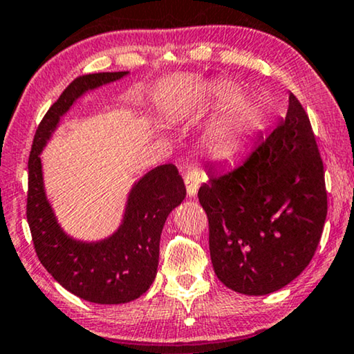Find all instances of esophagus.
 <instances>
[{
  "label": "esophagus",
  "mask_w": 354,
  "mask_h": 354,
  "mask_svg": "<svg viewBox=\"0 0 354 354\" xmlns=\"http://www.w3.org/2000/svg\"><path fill=\"white\" fill-rule=\"evenodd\" d=\"M199 182H201V178H199V174L194 171V169H188L187 174H185V187H187V194L189 198L196 196L198 188H199Z\"/></svg>",
  "instance_id": "34e87169"
}]
</instances>
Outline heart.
I'll use <instances>...</instances> for the list:
<instances>
[{
    "label": "heart",
    "mask_w": 354,
    "mask_h": 354,
    "mask_svg": "<svg viewBox=\"0 0 354 354\" xmlns=\"http://www.w3.org/2000/svg\"><path fill=\"white\" fill-rule=\"evenodd\" d=\"M238 86L230 81H217L207 88L209 100L214 105L230 102L204 137V147L214 160H230L238 155L266 122L268 110L265 102L257 95H238Z\"/></svg>",
    "instance_id": "b5f03b06"
}]
</instances>
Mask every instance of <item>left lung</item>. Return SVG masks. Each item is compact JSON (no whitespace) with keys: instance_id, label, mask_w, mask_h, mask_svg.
Listing matches in <instances>:
<instances>
[{"instance_id":"1","label":"left lung","mask_w":354,"mask_h":354,"mask_svg":"<svg viewBox=\"0 0 354 354\" xmlns=\"http://www.w3.org/2000/svg\"><path fill=\"white\" fill-rule=\"evenodd\" d=\"M198 198L209 218L214 271L227 288L266 295L308 266L327 193L308 115L294 94L284 120L239 165L211 169Z\"/></svg>"}]
</instances>
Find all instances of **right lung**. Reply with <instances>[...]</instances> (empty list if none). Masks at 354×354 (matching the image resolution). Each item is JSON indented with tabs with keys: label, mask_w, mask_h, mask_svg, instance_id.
<instances>
[{
	"label": "right lung",
	"mask_w": 354,
	"mask_h": 354,
	"mask_svg": "<svg viewBox=\"0 0 354 354\" xmlns=\"http://www.w3.org/2000/svg\"><path fill=\"white\" fill-rule=\"evenodd\" d=\"M127 75L129 71H111L76 78L41 121L28 160L27 220L39 262L71 294L100 305L127 304L150 289L158 271L162 227L185 199V185L176 166H156L134 182L120 227L110 236L76 239L55 217L44 188L41 153L81 97Z\"/></svg>",
	"instance_id": "add662e5"
}]
</instances>
